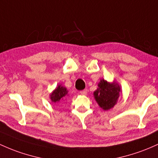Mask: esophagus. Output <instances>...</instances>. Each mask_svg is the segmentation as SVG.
<instances>
[{
  "instance_id": "1",
  "label": "esophagus",
  "mask_w": 158,
  "mask_h": 158,
  "mask_svg": "<svg viewBox=\"0 0 158 158\" xmlns=\"http://www.w3.org/2000/svg\"><path fill=\"white\" fill-rule=\"evenodd\" d=\"M87 91H88L87 89H85V90H83V91H81L79 93H80L82 95H85V94H87Z\"/></svg>"
}]
</instances>
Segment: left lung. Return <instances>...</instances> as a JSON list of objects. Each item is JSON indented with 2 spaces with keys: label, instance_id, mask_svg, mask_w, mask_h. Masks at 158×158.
<instances>
[{
  "label": "left lung",
  "instance_id": "left-lung-1",
  "mask_svg": "<svg viewBox=\"0 0 158 158\" xmlns=\"http://www.w3.org/2000/svg\"><path fill=\"white\" fill-rule=\"evenodd\" d=\"M98 86V89L94 92V98L99 106L104 111L113 108L122 91L118 83L115 80L110 82L103 79H100Z\"/></svg>",
  "mask_w": 158,
  "mask_h": 158
}]
</instances>
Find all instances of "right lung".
<instances>
[{
  "label": "right lung",
  "instance_id": "1",
  "mask_svg": "<svg viewBox=\"0 0 158 158\" xmlns=\"http://www.w3.org/2000/svg\"><path fill=\"white\" fill-rule=\"evenodd\" d=\"M68 95V91L61 84L57 85L55 89L49 94L52 103H59L64 100V98Z\"/></svg>",
  "mask_w": 158,
  "mask_h": 158
}]
</instances>
